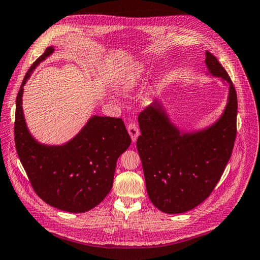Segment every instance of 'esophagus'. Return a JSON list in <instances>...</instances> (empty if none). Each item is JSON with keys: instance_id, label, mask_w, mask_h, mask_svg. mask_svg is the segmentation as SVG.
Instances as JSON below:
<instances>
[{"instance_id": "34e87169", "label": "esophagus", "mask_w": 260, "mask_h": 260, "mask_svg": "<svg viewBox=\"0 0 260 260\" xmlns=\"http://www.w3.org/2000/svg\"><path fill=\"white\" fill-rule=\"evenodd\" d=\"M127 131H128V133L131 135V139L133 142H136L137 137L140 136V128L139 126H137L135 123H129L128 126H127Z\"/></svg>"}]
</instances>
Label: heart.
Segmentation results:
<instances>
[{
  "label": "heart",
  "instance_id": "heart-1",
  "mask_svg": "<svg viewBox=\"0 0 260 260\" xmlns=\"http://www.w3.org/2000/svg\"><path fill=\"white\" fill-rule=\"evenodd\" d=\"M146 73V66L144 63H136L128 69L121 77L119 82V90L123 93L133 92L139 87Z\"/></svg>",
  "mask_w": 260,
  "mask_h": 260
}]
</instances>
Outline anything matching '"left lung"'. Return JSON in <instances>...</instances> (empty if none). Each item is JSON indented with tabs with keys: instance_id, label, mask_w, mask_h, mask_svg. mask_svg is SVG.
Returning a JSON list of instances; mask_svg holds the SVG:
<instances>
[{
	"instance_id": "1",
	"label": "left lung",
	"mask_w": 260,
	"mask_h": 260,
	"mask_svg": "<svg viewBox=\"0 0 260 260\" xmlns=\"http://www.w3.org/2000/svg\"><path fill=\"white\" fill-rule=\"evenodd\" d=\"M207 76L228 84V97L219 118L204 128L176 126L162 101L140 114L137 151L142 159L148 198L162 212L190 211L212 192L229 162L237 134V93L227 71L206 52Z\"/></svg>"
}]
</instances>
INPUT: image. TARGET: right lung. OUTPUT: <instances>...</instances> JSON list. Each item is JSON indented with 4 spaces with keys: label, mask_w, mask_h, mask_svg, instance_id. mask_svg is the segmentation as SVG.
<instances>
[{
    "label": "right lung",
    "mask_w": 260,
    "mask_h": 260,
    "mask_svg": "<svg viewBox=\"0 0 260 260\" xmlns=\"http://www.w3.org/2000/svg\"><path fill=\"white\" fill-rule=\"evenodd\" d=\"M53 51V47H48L22 81L15 108L16 152L33 190L43 201L62 211L87 212L112 189L116 162L132 141L123 119L97 115L61 145L43 144L32 136L22 108L23 87Z\"/></svg>",
    "instance_id": "1"
}]
</instances>
